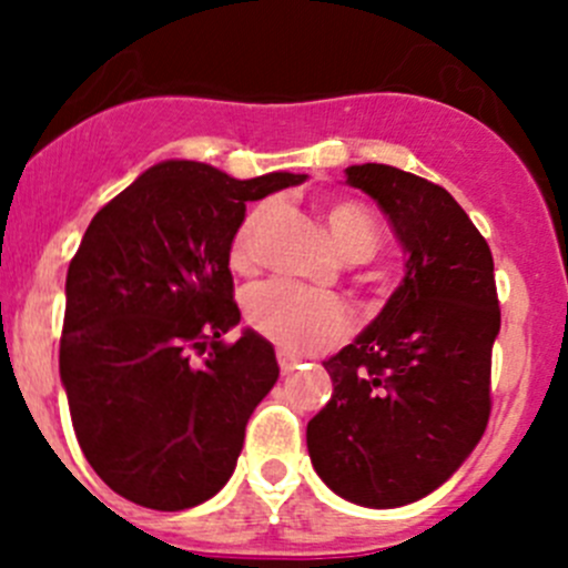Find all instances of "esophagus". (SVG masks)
Segmentation results:
<instances>
[{
  "label": "esophagus",
  "instance_id": "esophagus-1",
  "mask_svg": "<svg viewBox=\"0 0 568 568\" xmlns=\"http://www.w3.org/2000/svg\"><path fill=\"white\" fill-rule=\"evenodd\" d=\"M277 363H280V371H283V374H291V371L300 365V357H294V354L285 352V348H277Z\"/></svg>",
  "mask_w": 568,
  "mask_h": 568
}]
</instances>
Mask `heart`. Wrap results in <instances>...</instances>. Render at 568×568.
I'll return each mask as SVG.
<instances>
[{
  "instance_id": "b5f03b06",
  "label": "heart",
  "mask_w": 568,
  "mask_h": 568,
  "mask_svg": "<svg viewBox=\"0 0 568 568\" xmlns=\"http://www.w3.org/2000/svg\"><path fill=\"white\" fill-rule=\"evenodd\" d=\"M332 242L352 261H365L379 244V231L365 205L337 200L324 211ZM272 220V203H261L244 214L231 242V263L250 268L257 261V244ZM247 321L255 332L288 352L307 354L332 346L352 329V311L341 296L302 288L288 280H268L247 296Z\"/></svg>"
}]
</instances>
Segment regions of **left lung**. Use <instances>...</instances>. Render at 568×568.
Instances as JSON below:
<instances>
[{
  "mask_svg": "<svg viewBox=\"0 0 568 568\" xmlns=\"http://www.w3.org/2000/svg\"><path fill=\"white\" fill-rule=\"evenodd\" d=\"M346 183L379 203L409 257L368 329L324 359L332 395L307 423V450L335 495L395 508L443 486L484 437L500 332L495 261L437 183L387 164H354Z\"/></svg>",
  "mask_w": 568,
  "mask_h": 568,
  "instance_id": "left-lung-1",
  "label": "left lung"
}]
</instances>
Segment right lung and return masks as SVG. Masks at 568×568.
Wrapping results in <instances>:
<instances>
[{"mask_svg":"<svg viewBox=\"0 0 568 568\" xmlns=\"http://www.w3.org/2000/svg\"><path fill=\"white\" fill-rule=\"evenodd\" d=\"M302 181L170 159L90 222L68 266L60 376L84 459L125 500L183 511L236 469L280 368L257 332L222 341L242 321L231 242L250 200Z\"/></svg>","mask_w":568,"mask_h":568,"instance_id":"right-lung-1","label":"right lung"}]
</instances>
